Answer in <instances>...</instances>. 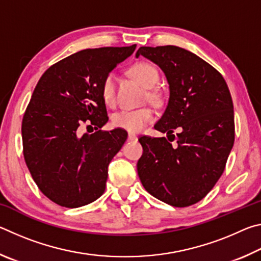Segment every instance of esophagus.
I'll list each match as a JSON object with an SVG mask.
<instances>
[{
	"label": "esophagus",
	"mask_w": 261,
	"mask_h": 261,
	"mask_svg": "<svg viewBox=\"0 0 261 261\" xmlns=\"http://www.w3.org/2000/svg\"><path fill=\"white\" fill-rule=\"evenodd\" d=\"M137 139H138V137H137L136 135L129 134V136H127V140H130V141H135V140H137Z\"/></svg>",
	"instance_id": "34e87169"
}]
</instances>
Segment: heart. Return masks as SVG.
I'll return each instance as SVG.
<instances>
[{
	"label": "heart",
	"mask_w": 261,
	"mask_h": 261,
	"mask_svg": "<svg viewBox=\"0 0 261 261\" xmlns=\"http://www.w3.org/2000/svg\"><path fill=\"white\" fill-rule=\"evenodd\" d=\"M131 76L136 78L141 85L146 88H152L159 81L158 70L152 64L146 62H139L130 68ZM116 91V77L114 73H109L103 79L101 85V95L107 105H113ZM149 98H156V93L148 92ZM154 120V112L151 108L144 107L138 109H123L113 115V124L116 127L125 130L131 134H137Z\"/></svg>",
	"instance_id": "obj_1"
}]
</instances>
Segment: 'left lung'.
Instances as JSON below:
<instances>
[{
    "label": "left lung",
    "instance_id": "left-lung-1",
    "mask_svg": "<svg viewBox=\"0 0 261 261\" xmlns=\"http://www.w3.org/2000/svg\"><path fill=\"white\" fill-rule=\"evenodd\" d=\"M140 55L165 73L169 100L154 125L167 138H139L144 149L137 163L139 178L148 193L168 205H193L213 189L232 148L230 92L218 70L184 48L140 47L136 57Z\"/></svg>",
    "mask_w": 261,
    "mask_h": 261
}]
</instances>
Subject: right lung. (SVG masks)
<instances>
[{
  "label": "right lung",
  "mask_w": 261,
  "mask_h": 261,
  "mask_svg": "<svg viewBox=\"0 0 261 261\" xmlns=\"http://www.w3.org/2000/svg\"><path fill=\"white\" fill-rule=\"evenodd\" d=\"M135 49L81 50L39 79L21 124L24 159L38 188L55 204L76 208L105 192L108 166L127 134L114 129L81 135L79 127L90 123L98 130L108 122L101 85Z\"/></svg>",
  "instance_id": "right-lung-1"
}]
</instances>
